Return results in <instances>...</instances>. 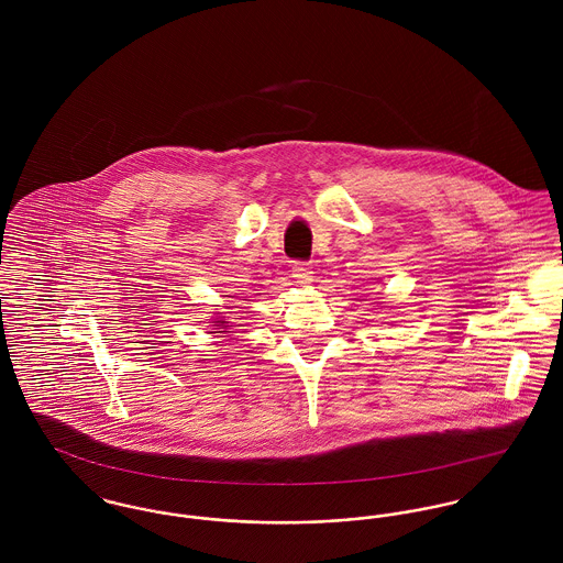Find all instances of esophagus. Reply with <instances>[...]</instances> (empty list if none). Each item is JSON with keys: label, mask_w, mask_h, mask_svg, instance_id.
Returning <instances> with one entry per match:
<instances>
[{"label": "esophagus", "mask_w": 563, "mask_h": 563, "mask_svg": "<svg viewBox=\"0 0 563 563\" xmlns=\"http://www.w3.org/2000/svg\"><path fill=\"white\" fill-rule=\"evenodd\" d=\"M291 272H294V278H296L298 283H309L312 278L311 265L305 263V261H296L294 267H291Z\"/></svg>", "instance_id": "obj_1"}]
</instances>
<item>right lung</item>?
<instances>
[{
  "label": "right lung",
  "instance_id": "1",
  "mask_svg": "<svg viewBox=\"0 0 563 563\" xmlns=\"http://www.w3.org/2000/svg\"><path fill=\"white\" fill-rule=\"evenodd\" d=\"M227 323H229V321H222V319H218V321H213V325H222V330H218V332H224V334H227V332H229V330H227Z\"/></svg>",
  "mask_w": 563,
  "mask_h": 563
}]
</instances>
